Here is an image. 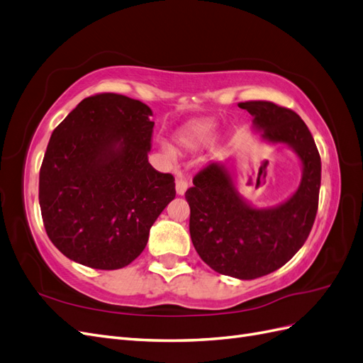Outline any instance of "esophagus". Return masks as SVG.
Segmentation results:
<instances>
[{
    "label": "esophagus",
    "instance_id": "esophagus-1",
    "mask_svg": "<svg viewBox=\"0 0 363 363\" xmlns=\"http://www.w3.org/2000/svg\"><path fill=\"white\" fill-rule=\"evenodd\" d=\"M189 188V182L183 175H179L177 180H175V191H177L179 195H183Z\"/></svg>",
    "mask_w": 363,
    "mask_h": 363
}]
</instances>
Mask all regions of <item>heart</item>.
Segmentation results:
<instances>
[{
	"label": "heart",
	"instance_id": "1",
	"mask_svg": "<svg viewBox=\"0 0 363 363\" xmlns=\"http://www.w3.org/2000/svg\"><path fill=\"white\" fill-rule=\"evenodd\" d=\"M206 135H207V128L200 125V127H194V128L186 131L180 140H182V144L186 147H199Z\"/></svg>",
	"mask_w": 363,
	"mask_h": 363
}]
</instances>
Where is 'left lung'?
I'll return each mask as SVG.
<instances>
[{
  "label": "left lung",
  "instance_id": "left-lung-1",
  "mask_svg": "<svg viewBox=\"0 0 363 363\" xmlns=\"http://www.w3.org/2000/svg\"><path fill=\"white\" fill-rule=\"evenodd\" d=\"M255 116L263 136L291 145L303 162L298 191L276 208H252L239 199L223 164L195 174L184 196L192 244L223 276L252 280L281 268L309 236L318 211L321 157L304 121L288 107L252 100L238 104Z\"/></svg>",
  "mask_w": 363,
  "mask_h": 363
}]
</instances>
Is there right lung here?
<instances>
[{
  "mask_svg": "<svg viewBox=\"0 0 363 363\" xmlns=\"http://www.w3.org/2000/svg\"><path fill=\"white\" fill-rule=\"evenodd\" d=\"M151 108L125 95L84 98L54 128L39 172L45 232L68 259L119 269L144 251L175 196L172 174L148 163Z\"/></svg>",
  "mask_w": 363,
  "mask_h": 363,
  "instance_id": "right-lung-1",
  "label": "right lung"
}]
</instances>
